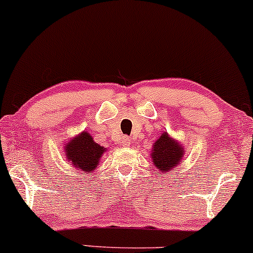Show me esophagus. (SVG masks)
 <instances>
[{"label":"esophagus","instance_id":"esophagus-1","mask_svg":"<svg viewBox=\"0 0 253 253\" xmlns=\"http://www.w3.org/2000/svg\"><path fill=\"white\" fill-rule=\"evenodd\" d=\"M130 141H131V140H130L129 137H126H126L122 138V144H123L124 147H129L130 146Z\"/></svg>","mask_w":253,"mask_h":253}]
</instances>
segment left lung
<instances>
[{"instance_id": "1", "label": "left lung", "mask_w": 253, "mask_h": 253, "mask_svg": "<svg viewBox=\"0 0 253 253\" xmlns=\"http://www.w3.org/2000/svg\"><path fill=\"white\" fill-rule=\"evenodd\" d=\"M184 154L185 148L181 146L179 141L173 138L167 132H163L155 143H153L150 158L153 160L152 163L157 167L158 174H166L181 164Z\"/></svg>"}]
</instances>
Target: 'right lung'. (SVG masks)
Wrapping results in <instances>:
<instances>
[{"label":"right lung","mask_w":253,"mask_h":253,"mask_svg":"<svg viewBox=\"0 0 253 253\" xmlns=\"http://www.w3.org/2000/svg\"><path fill=\"white\" fill-rule=\"evenodd\" d=\"M63 150L68 163L81 174H92L106 148L94 142L92 135L84 130L70 138L69 142H65Z\"/></svg>","instance_id":"right-lung-1"}]
</instances>
